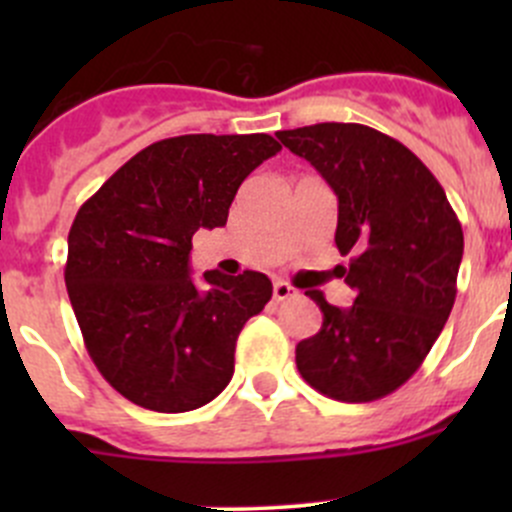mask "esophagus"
Instances as JSON below:
<instances>
[{
  "mask_svg": "<svg viewBox=\"0 0 512 512\" xmlns=\"http://www.w3.org/2000/svg\"><path fill=\"white\" fill-rule=\"evenodd\" d=\"M294 287H289L287 282H275V287H272V297H275V302H285V299L294 297Z\"/></svg>",
  "mask_w": 512,
  "mask_h": 512,
  "instance_id": "34e87169",
  "label": "esophagus"
}]
</instances>
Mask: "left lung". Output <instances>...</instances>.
I'll return each instance as SVG.
<instances>
[{
	"label": "left lung",
	"instance_id": "1",
	"mask_svg": "<svg viewBox=\"0 0 512 512\" xmlns=\"http://www.w3.org/2000/svg\"><path fill=\"white\" fill-rule=\"evenodd\" d=\"M339 200L334 242L356 292L349 309L307 292L322 329L297 344V369L319 394L347 404L404 386L436 344L453 302L463 230L436 175L404 143L361 123L277 131Z\"/></svg>",
	"mask_w": 512,
	"mask_h": 512
}]
</instances>
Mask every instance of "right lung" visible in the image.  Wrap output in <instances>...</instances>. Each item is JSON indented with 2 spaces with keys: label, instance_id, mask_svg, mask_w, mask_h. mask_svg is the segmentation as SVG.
Segmentation results:
<instances>
[{
  "label": "right lung",
  "instance_id": "add662e5",
  "mask_svg": "<svg viewBox=\"0 0 512 512\" xmlns=\"http://www.w3.org/2000/svg\"><path fill=\"white\" fill-rule=\"evenodd\" d=\"M267 133L151 143L76 213L64 280L86 352L121 396L183 414L230 384L235 344L272 297L262 272L190 277L193 235L223 227L242 180L280 153Z\"/></svg>",
  "mask_w": 512,
  "mask_h": 512
}]
</instances>
